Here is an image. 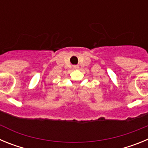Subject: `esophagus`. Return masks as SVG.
<instances>
[{"instance_id":"esophagus-1","label":"esophagus","mask_w":148,"mask_h":148,"mask_svg":"<svg viewBox=\"0 0 148 148\" xmlns=\"http://www.w3.org/2000/svg\"><path fill=\"white\" fill-rule=\"evenodd\" d=\"M78 65H74V66H73V69H75H75H78Z\"/></svg>"}]
</instances>
